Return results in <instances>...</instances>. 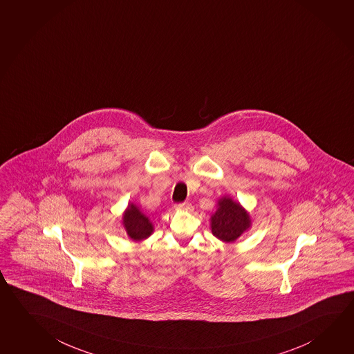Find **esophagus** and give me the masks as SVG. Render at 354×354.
<instances>
[{"label":"esophagus","instance_id":"obj_1","mask_svg":"<svg viewBox=\"0 0 354 354\" xmlns=\"http://www.w3.org/2000/svg\"><path fill=\"white\" fill-rule=\"evenodd\" d=\"M174 207H176L177 209H186L187 211V209H191V208H192V205H191L188 201H186V202H182V203H177Z\"/></svg>","mask_w":354,"mask_h":354}]
</instances>
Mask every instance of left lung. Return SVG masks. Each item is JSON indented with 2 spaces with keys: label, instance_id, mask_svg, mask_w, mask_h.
<instances>
[{
  "label": "left lung",
  "instance_id": "8db88e82",
  "mask_svg": "<svg viewBox=\"0 0 354 354\" xmlns=\"http://www.w3.org/2000/svg\"><path fill=\"white\" fill-rule=\"evenodd\" d=\"M218 206L211 218L212 233L223 242H233L250 227V216L239 203L228 197L219 201Z\"/></svg>",
  "mask_w": 354,
  "mask_h": 354
}]
</instances>
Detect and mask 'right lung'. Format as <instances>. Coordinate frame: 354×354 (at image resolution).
Segmentation results:
<instances>
[{
	"mask_svg": "<svg viewBox=\"0 0 354 354\" xmlns=\"http://www.w3.org/2000/svg\"><path fill=\"white\" fill-rule=\"evenodd\" d=\"M123 223H124L126 231L129 233V237L135 239V241L145 239V238H147L153 232L152 223L132 203L129 205L127 211H126L124 216H123Z\"/></svg>",
	"mask_w": 354,
	"mask_h": 354,
	"instance_id": "right-lung-1",
	"label": "right lung"
}]
</instances>
